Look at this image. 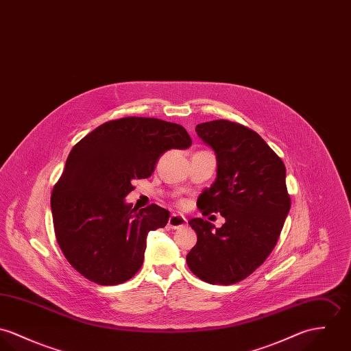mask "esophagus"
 <instances>
[{"label": "esophagus", "mask_w": 351, "mask_h": 351, "mask_svg": "<svg viewBox=\"0 0 351 351\" xmlns=\"http://www.w3.org/2000/svg\"><path fill=\"white\" fill-rule=\"evenodd\" d=\"M186 222H187V219L183 217V215H178V214H172L171 217H169V219H168V228L169 229H180V228H183L184 225H186Z\"/></svg>", "instance_id": "esophagus-1"}]
</instances>
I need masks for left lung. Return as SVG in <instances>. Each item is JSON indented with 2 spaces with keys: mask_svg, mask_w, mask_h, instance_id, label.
<instances>
[{
  "mask_svg": "<svg viewBox=\"0 0 351 351\" xmlns=\"http://www.w3.org/2000/svg\"><path fill=\"white\" fill-rule=\"evenodd\" d=\"M197 136L217 155V179L197 197L203 215L219 213L222 228L194 218L197 241L187 254L195 276L210 284L230 285L254 272L272 253L291 197L285 165L254 130L228 119L196 125Z\"/></svg>",
  "mask_w": 351,
  "mask_h": 351,
  "instance_id": "8db88e82",
  "label": "left lung"
}]
</instances>
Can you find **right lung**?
I'll return each instance as SVG.
<instances>
[{"label":"right lung","instance_id":"obj_1","mask_svg":"<svg viewBox=\"0 0 351 351\" xmlns=\"http://www.w3.org/2000/svg\"><path fill=\"white\" fill-rule=\"evenodd\" d=\"M193 144L187 130L158 118L112 119L84 136L67 157L51 195L58 243L71 267L99 285H117L140 271L147 235L169 213L136 210L123 197L134 179H147L168 149Z\"/></svg>","mask_w":351,"mask_h":351}]
</instances>
